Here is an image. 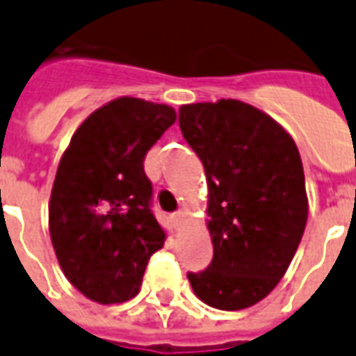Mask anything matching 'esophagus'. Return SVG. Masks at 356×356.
Masks as SVG:
<instances>
[{
    "label": "esophagus",
    "instance_id": "1",
    "mask_svg": "<svg viewBox=\"0 0 356 356\" xmlns=\"http://www.w3.org/2000/svg\"><path fill=\"white\" fill-rule=\"evenodd\" d=\"M184 217H186V211H184V209L176 211L175 216H172V225H175V228H180V225L184 222Z\"/></svg>",
    "mask_w": 356,
    "mask_h": 356
}]
</instances>
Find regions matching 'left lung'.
Instances as JSON below:
<instances>
[{
    "label": "left lung",
    "instance_id": "1",
    "mask_svg": "<svg viewBox=\"0 0 356 356\" xmlns=\"http://www.w3.org/2000/svg\"><path fill=\"white\" fill-rule=\"evenodd\" d=\"M180 129L204 165L213 260L189 273L195 296L219 310L267 297L288 271L308 219L305 170L280 124L239 100L187 104Z\"/></svg>",
    "mask_w": 356,
    "mask_h": 356
}]
</instances>
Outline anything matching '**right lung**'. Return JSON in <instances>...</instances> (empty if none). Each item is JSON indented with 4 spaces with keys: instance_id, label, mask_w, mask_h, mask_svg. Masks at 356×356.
<instances>
[{
    "instance_id": "right-lung-1",
    "label": "right lung",
    "mask_w": 356,
    "mask_h": 356,
    "mask_svg": "<svg viewBox=\"0 0 356 356\" xmlns=\"http://www.w3.org/2000/svg\"><path fill=\"white\" fill-rule=\"evenodd\" d=\"M176 120L165 104L122 96L74 131L49 197V238L74 288L100 305L134 299L167 234L156 221L145 158Z\"/></svg>"
}]
</instances>
